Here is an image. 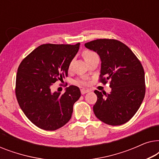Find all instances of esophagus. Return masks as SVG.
<instances>
[{
    "label": "esophagus",
    "instance_id": "esophagus-1",
    "mask_svg": "<svg viewBox=\"0 0 159 159\" xmlns=\"http://www.w3.org/2000/svg\"><path fill=\"white\" fill-rule=\"evenodd\" d=\"M89 91H90V90H86V89H81V93L82 95H84V94H85V93H88Z\"/></svg>",
    "mask_w": 159,
    "mask_h": 159
}]
</instances>
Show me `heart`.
Returning <instances> with one entry per match:
<instances>
[{
	"label": "heart",
	"mask_w": 159,
	"mask_h": 159,
	"mask_svg": "<svg viewBox=\"0 0 159 159\" xmlns=\"http://www.w3.org/2000/svg\"><path fill=\"white\" fill-rule=\"evenodd\" d=\"M83 56H84V59H85V61H87L88 59H89V58H92L93 56H97V55L95 53H93V51H85L83 53ZM70 66H71V64H70ZM75 83L78 84V85H87V84H88V81H87L85 78H80V79L76 80Z\"/></svg>",
	"instance_id": "b5f03b06"
}]
</instances>
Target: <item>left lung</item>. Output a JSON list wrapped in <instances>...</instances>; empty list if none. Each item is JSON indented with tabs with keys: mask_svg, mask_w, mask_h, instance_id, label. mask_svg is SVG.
I'll return each instance as SVG.
<instances>
[{
	"mask_svg": "<svg viewBox=\"0 0 159 159\" xmlns=\"http://www.w3.org/2000/svg\"><path fill=\"white\" fill-rule=\"evenodd\" d=\"M84 46L100 56L101 81L106 83L110 80L111 88L107 94L94 91L98 97L93 106L95 115L109 125L127 122L145 97V72L140 61L127 45L116 40L98 39Z\"/></svg>",
	"mask_w": 159,
	"mask_h": 159,
	"instance_id": "1",
	"label": "left lung"
}]
</instances>
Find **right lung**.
I'll return each instance as SVG.
<instances>
[{
  "label": "right lung",
  "instance_id": "right-lung-1",
  "mask_svg": "<svg viewBox=\"0 0 159 159\" xmlns=\"http://www.w3.org/2000/svg\"><path fill=\"white\" fill-rule=\"evenodd\" d=\"M80 45H41L19 65L16 79L17 101L25 116L40 129L53 131L70 120L74 103L81 96L79 88L70 85L61 95L52 92L51 87L68 75Z\"/></svg>",
  "mask_w": 159,
  "mask_h": 159
}]
</instances>
